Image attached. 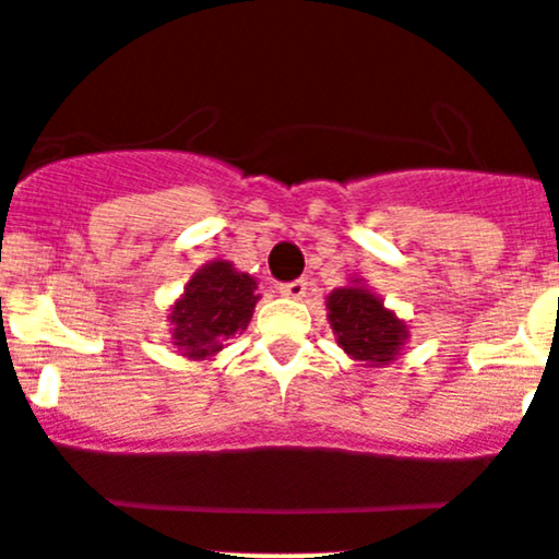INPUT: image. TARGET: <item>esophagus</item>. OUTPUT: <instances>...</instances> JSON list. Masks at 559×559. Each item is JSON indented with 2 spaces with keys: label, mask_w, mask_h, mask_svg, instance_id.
<instances>
[{
  "label": "esophagus",
  "mask_w": 559,
  "mask_h": 559,
  "mask_svg": "<svg viewBox=\"0 0 559 559\" xmlns=\"http://www.w3.org/2000/svg\"><path fill=\"white\" fill-rule=\"evenodd\" d=\"M308 289V281L306 278H295V281H286V284H278V292L284 297H292V300H302Z\"/></svg>",
  "instance_id": "obj_1"
}]
</instances>
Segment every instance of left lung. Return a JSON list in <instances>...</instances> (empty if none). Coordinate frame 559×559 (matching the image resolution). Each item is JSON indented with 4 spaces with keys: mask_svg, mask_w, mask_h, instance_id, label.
<instances>
[{
    "mask_svg": "<svg viewBox=\"0 0 559 559\" xmlns=\"http://www.w3.org/2000/svg\"><path fill=\"white\" fill-rule=\"evenodd\" d=\"M328 311L338 346L362 362H390L406 338V324L382 306L379 297L362 286L335 289L328 297Z\"/></svg>",
    "mask_w": 559,
    "mask_h": 559,
    "instance_id": "left-lung-1",
    "label": "left lung"
}]
</instances>
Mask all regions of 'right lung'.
<instances>
[{
	"mask_svg": "<svg viewBox=\"0 0 559 559\" xmlns=\"http://www.w3.org/2000/svg\"><path fill=\"white\" fill-rule=\"evenodd\" d=\"M257 300V281L251 275L237 273L229 262H210L175 302V344L197 360L215 355L248 328Z\"/></svg>",
	"mask_w": 559,
	"mask_h": 559,
	"instance_id": "obj_1",
	"label": "right lung"
}]
</instances>
